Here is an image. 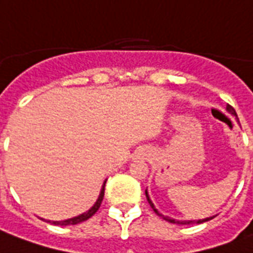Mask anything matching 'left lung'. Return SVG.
I'll use <instances>...</instances> for the list:
<instances>
[{
  "label": "left lung",
  "instance_id": "left-lung-1",
  "mask_svg": "<svg viewBox=\"0 0 253 253\" xmlns=\"http://www.w3.org/2000/svg\"><path fill=\"white\" fill-rule=\"evenodd\" d=\"M227 111L230 112L231 115H234V116H237V114H236V111H234V108L231 107V105H227ZM145 194H146V200H148V203H149V206L152 207V210L155 211V212L159 215V216H163L162 213L157 211L156 208H155V206H153V203L151 201V199H149V196H148V192L145 190ZM166 220H169V222H171V223H178V225H192V223H203V222H207V220H211V219L213 218V216H211V218H206V219H200V220H175V219H171V218H167V216H163Z\"/></svg>",
  "mask_w": 253,
  "mask_h": 253
}]
</instances>
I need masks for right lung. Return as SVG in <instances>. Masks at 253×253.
I'll list each match as a JSON object with an SVG mask.
<instances>
[{
  "mask_svg": "<svg viewBox=\"0 0 253 253\" xmlns=\"http://www.w3.org/2000/svg\"><path fill=\"white\" fill-rule=\"evenodd\" d=\"M107 182V181H105ZM105 182H104V185H102V189H101V193L98 196V199H97L96 204L90 208L87 212L82 213V215H79V216H75V218H71V219H67V220H61V222H52L53 225H60V226H70V225H77V223H81V222H84V220H87L89 218H91L94 213L98 211V208L101 206L102 203V199H104V189H105Z\"/></svg>",
  "mask_w": 253,
  "mask_h": 253,
  "instance_id": "1",
  "label": "right lung"
}]
</instances>
